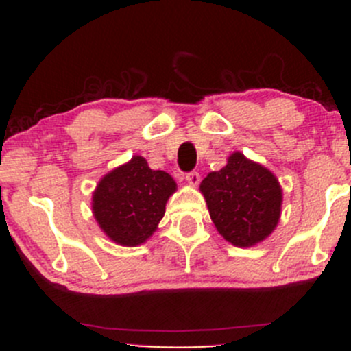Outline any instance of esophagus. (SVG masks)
Instances as JSON below:
<instances>
[{
    "label": "esophagus",
    "instance_id": "esophagus-1",
    "mask_svg": "<svg viewBox=\"0 0 351 351\" xmlns=\"http://www.w3.org/2000/svg\"><path fill=\"white\" fill-rule=\"evenodd\" d=\"M185 180H186V182H189L192 186H197L198 183H200V175H198L197 171H190V173H186Z\"/></svg>",
    "mask_w": 351,
    "mask_h": 351
}]
</instances>
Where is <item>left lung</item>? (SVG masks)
Masks as SVG:
<instances>
[{"label": "left lung", "instance_id": "8db88e82", "mask_svg": "<svg viewBox=\"0 0 351 351\" xmlns=\"http://www.w3.org/2000/svg\"><path fill=\"white\" fill-rule=\"evenodd\" d=\"M200 192L219 234L238 247L265 241L280 221V182L270 169L239 151L229 156L219 171L202 180Z\"/></svg>", "mask_w": 351, "mask_h": 351}]
</instances>
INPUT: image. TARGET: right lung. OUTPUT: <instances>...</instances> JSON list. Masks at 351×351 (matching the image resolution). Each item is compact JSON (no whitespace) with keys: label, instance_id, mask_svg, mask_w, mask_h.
<instances>
[{"label":"right lung","instance_id":"right-lung-1","mask_svg":"<svg viewBox=\"0 0 351 351\" xmlns=\"http://www.w3.org/2000/svg\"><path fill=\"white\" fill-rule=\"evenodd\" d=\"M175 192L171 175L151 169L146 158L136 154L101 176L91 195V210L110 241L134 247L154 234Z\"/></svg>","mask_w":351,"mask_h":351}]
</instances>
